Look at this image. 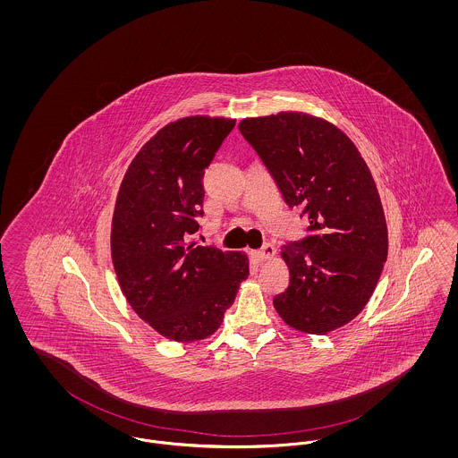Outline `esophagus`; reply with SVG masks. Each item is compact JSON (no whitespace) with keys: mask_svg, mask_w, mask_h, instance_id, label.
I'll return each mask as SVG.
<instances>
[{"mask_svg":"<svg viewBox=\"0 0 458 458\" xmlns=\"http://www.w3.org/2000/svg\"><path fill=\"white\" fill-rule=\"evenodd\" d=\"M276 254V249L273 243H264L259 250H252V258L258 262L267 261Z\"/></svg>","mask_w":458,"mask_h":458,"instance_id":"esophagus-1","label":"esophagus"}]
</instances>
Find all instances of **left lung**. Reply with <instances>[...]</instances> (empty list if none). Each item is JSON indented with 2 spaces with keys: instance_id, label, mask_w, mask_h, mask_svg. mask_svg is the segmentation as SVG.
Segmentation results:
<instances>
[{
  "instance_id": "obj_1",
  "label": "left lung",
  "mask_w": 458,
  "mask_h": 458,
  "mask_svg": "<svg viewBox=\"0 0 458 458\" xmlns=\"http://www.w3.org/2000/svg\"><path fill=\"white\" fill-rule=\"evenodd\" d=\"M284 202L309 218L307 237L282 247L290 284L273 305L288 327L327 335L369 302L388 256V228L369 168L349 137L299 111L245 118Z\"/></svg>"
}]
</instances>
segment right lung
<instances>
[{
  "label": "right lung",
  "mask_w": 458,
  "mask_h": 458,
  "mask_svg": "<svg viewBox=\"0 0 458 458\" xmlns=\"http://www.w3.org/2000/svg\"><path fill=\"white\" fill-rule=\"evenodd\" d=\"M235 120L187 116L163 127L122 180L111 259L137 316L174 342L213 335L249 276L242 252L187 242L202 216L206 168Z\"/></svg>",
  "instance_id": "add662e5"
}]
</instances>
